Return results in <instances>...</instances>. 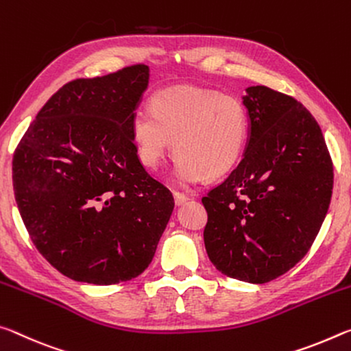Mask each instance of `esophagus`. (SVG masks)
Returning a JSON list of instances; mask_svg holds the SVG:
<instances>
[{
    "instance_id": "34e87169",
    "label": "esophagus",
    "mask_w": 351,
    "mask_h": 351,
    "mask_svg": "<svg viewBox=\"0 0 351 351\" xmlns=\"http://www.w3.org/2000/svg\"><path fill=\"white\" fill-rule=\"evenodd\" d=\"M188 199H189V197L186 196V194H183V193H179V191H174V202H176V205H177V206L185 204Z\"/></svg>"
}]
</instances>
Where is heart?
Wrapping results in <instances>:
<instances>
[{"mask_svg": "<svg viewBox=\"0 0 351 351\" xmlns=\"http://www.w3.org/2000/svg\"><path fill=\"white\" fill-rule=\"evenodd\" d=\"M249 134L243 101L211 90L158 91L151 99V110L140 107L132 114V135L141 163L157 169L174 140V177L185 185L232 171L244 155Z\"/></svg>", "mask_w": 351, "mask_h": 351, "instance_id": "heart-1", "label": "heart"}]
</instances>
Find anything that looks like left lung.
<instances>
[{
  "mask_svg": "<svg viewBox=\"0 0 351 351\" xmlns=\"http://www.w3.org/2000/svg\"><path fill=\"white\" fill-rule=\"evenodd\" d=\"M245 91L249 141L237 169L202 197L204 241L217 271L263 285L311 249L330 206L332 162L300 102L264 85Z\"/></svg>",
  "mask_w": 351,
  "mask_h": 351,
  "instance_id": "8db88e82",
  "label": "left lung"
}]
</instances>
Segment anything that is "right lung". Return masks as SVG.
I'll list each match as a JSON object with an SVG mask.
<instances>
[{
  "label": "right lung",
  "instance_id": "right-lung-1",
  "mask_svg": "<svg viewBox=\"0 0 351 351\" xmlns=\"http://www.w3.org/2000/svg\"><path fill=\"white\" fill-rule=\"evenodd\" d=\"M149 66L63 85L12 160L15 200L34 245L65 277L117 285L145 272L174 197L138 158L132 114Z\"/></svg>",
  "mask_w": 351,
  "mask_h": 351
}]
</instances>
